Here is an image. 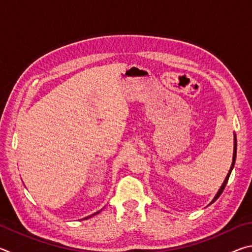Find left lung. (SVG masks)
Masks as SVG:
<instances>
[{
    "label": "left lung",
    "instance_id": "left-lung-1",
    "mask_svg": "<svg viewBox=\"0 0 252 252\" xmlns=\"http://www.w3.org/2000/svg\"><path fill=\"white\" fill-rule=\"evenodd\" d=\"M236 156H237V138H236V134H234V146H233V158H232V163H231V167H230V170H229V172H228V174H227V177H225V179H224V181H223V183H222V186L220 187V189H219V191L218 192H217V194H216V197L213 198V200L211 201V203L212 202H215L217 199H218L219 197H220V194L223 192V190H224V188H225V185H227V182H228V180H229V177H230V173H231V171H232V169H233V165H234V162H236ZM210 203V204H211Z\"/></svg>",
    "mask_w": 252,
    "mask_h": 252
}]
</instances>
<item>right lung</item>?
I'll list each match as a JSON object with an SVG mask.
<instances>
[{
    "instance_id": "1",
    "label": "right lung",
    "mask_w": 252,
    "mask_h": 252,
    "mask_svg": "<svg viewBox=\"0 0 252 252\" xmlns=\"http://www.w3.org/2000/svg\"><path fill=\"white\" fill-rule=\"evenodd\" d=\"M100 211H97V212H95V213H93V215H91V216H89V217H87V218H84V219H89V218H91L92 216H94V215H96V213H99Z\"/></svg>"
}]
</instances>
